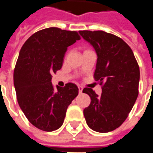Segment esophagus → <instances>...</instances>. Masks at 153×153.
Returning a JSON list of instances; mask_svg holds the SVG:
<instances>
[{
    "instance_id": "obj_1",
    "label": "esophagus",
    "mask_w": 153,
    "mask_h": 153,
    "mask_svg": "<svg viewBox=\"0 0 153 153\" xmlns=\"http://www.w3.org/2000/svg\"><path fill=\"white\" fill-rule=\"evenodd\" d=\"M79 93H82V92H83V88L81 86H79Z\"/></svg>"
}]
</instances>
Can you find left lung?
Returning a JSON list of instances; mask_svg holds the SVG:
<instances>
[{
    "label": "left lung",
    "mask_w": 153,
    "mask_h": 153,
    "mask_svg": "<svg viewBox=\"0 0 153 153\" xmlns=\"http://www.w3.org/2000/svg\"><path fill=\"white\" fill-rule=\"evenodd\" d=\"M79 34L96 51L94 79L102 85L101 96L83 88L91 97L83 110L87 125L99 133L112 131L126 120L138 97L139 67L131 48L120 38L104 31L84 30Z\"/></svg>",
    "instance_id": "left-lung-1"
}]
</instances>
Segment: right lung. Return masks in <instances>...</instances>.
Returning <instances> with one entry per match:
<instances>
[{
  "mask_svg": "<svg viewBox=\"0 0 153 153\" xmlns=\"http://www.w3.org/2000/svg\"><path fill=\"white\" fill-rule=\"evenodd\" d=\"M78 40L77 32L52 27L32 35L19 51L14 71L17 100L28 121L41 130L60 128L79 94L74 83L56 89L51 83V74L61 69L67 47Z\"/></svg>",
  "mask_w": 153,
  "mask_h": 153,
  "instance_id": "1",
  "label": "right lung"
}]
</instances>
